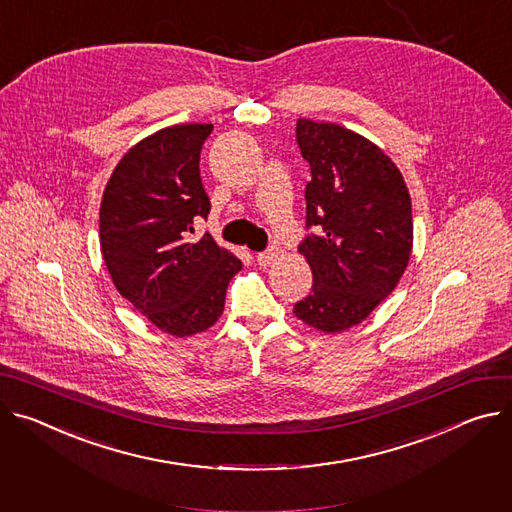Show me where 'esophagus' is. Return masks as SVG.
Returning a JSON list of instances; mask_svg holds the SVG:
<instances>
[{"mask_svg": "<svg viewBox=\"0 0 512 512\" xmlns=\"http://www.w3.org/2000/svg\"><path fill=\"white\" fill-rule=\"evenodd\" d=\"M277 257H280V251H277V249H267V251H263V253H257V263H259L261 267H267V265H271Z\"/></svg>", "mask_w": 512, "mask_h": 512, "instance_id": "1", "label": "esophagus"}]
</instances>
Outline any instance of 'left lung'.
<instances>
[{
    "label": "left lung",
    "instance_id": "left-lung-1",
    "mask_svg": "<svg viewBox=\"0 0 512 512\" xmlns=\"http://www.w3.org/2000/svg\"><path fill=\"white\" fill-rule=\"evenodd\" d=\"M296 138L310 163L306 226L298 247L312 269V292L294 314L320 333L365 320L398 286L412 253V204L394 161L365 136L300 118Z\"/></svg>",
    "mask_w": 512,
    "mask_h": 512
}]
</instances>
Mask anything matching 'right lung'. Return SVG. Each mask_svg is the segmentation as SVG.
Listing matches in <instances>:
<instances>
[{
	"label": "right lung",
	"mask_w": 512,
	"mask_h": 512,
	"mask_svg": "<svg viewBox=\"0 0 512 512\" xmlns=\"http://www.w3.org/2000/svg\"><path fill=\"white\" fill-rule=\"evenodd\" d=\"M212 124H175L136 143L102 196L100 247L116 290L173 337L210 329L243 263L194 220L210 214L200 151Z\"/></svg>",
	"instance_id": "1"
}]
</instances>
